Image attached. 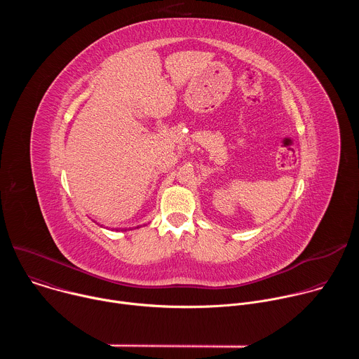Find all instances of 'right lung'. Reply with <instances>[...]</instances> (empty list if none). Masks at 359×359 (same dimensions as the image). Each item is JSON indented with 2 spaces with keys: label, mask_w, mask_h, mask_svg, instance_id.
Returning a JSON list of instances; mask_svg holds the SVG:
<instances>
[{
  "label": "right lung",
  "mask_w": 359,
  "mask_h": 359,
  "mask_svg": "<svg viewBox=\"0 0 359 359\" xmlns=\"http://www.w3.org/2000/svg\"><path fill=\"white\" fill-rule=\"evenodd\" d=\"M100 227H104V226H100ZM140 226H137V227H125V229H119V227H116V229H112V230H115V231H130V230H135V229H139ZM104 229H108V227H104Z\"/></svg>",
  "instance_id": "add662e5"
}]
</instances>
